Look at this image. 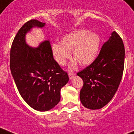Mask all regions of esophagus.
<instances>
[{
	"label": "esophagus",
	"mask_w": 134,
	"mask_h": 134,
	"mask_svg": "<svg viewBox=\"0 0 134 134\" xmlns=\"http://www.w3.org/2000/svg\"><path fill=\"white\" fill-rule=\"evenodd\" d=\"M74 76H75V74H74V73H69V79H71L73 78Z\"/></svg>",
	"instance_id": "esophagus-1"
}]
</instances>
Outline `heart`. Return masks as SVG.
I'll use <instances>...</instances> for the list:
<instances>
[{
    "label": "heart",
    "mask_w": 134,
    "mask_h": 134,
    "mask_svg": "<svg viewBox=\"0 0 134 134\" xmlns=\"http://www.w3.org/2000/svg\"><path fill=\"white\" fill-rule=\"evenodd\" d=\"M100 43V37L98 34L80 29L63 36L60 42L52 43L51 52L54 60L63 66L71 57L72 51V55L75 59L71 61L69 69L73 70L78 62L83 66L91 64L98 54Z\"/></svg>",
    "instance_id": "1"
}]
</instances>
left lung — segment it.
Wrapping results in <instances>:
<instances>
[{
  "instance_id": "1",
  "label": "left lung",
  "mask_w": 134,
  "mask_h": 134,
  "mask_svg": "<svg viewBox=\"0 0 134 134\" xmlns=\"http://www.w3.org/2000/svg\"><path fill=\"white\" fill-rule=\"evenodd\" d=\"M124 43L115 31L103 44L98 56L77 75L83 86L80 100L85 108L98 110L110 102L118 89L124 65Z\"/></svg>"
}]
</instances>
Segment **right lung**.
Segmentation results:
<instances>
[{"instance_id": "add662e5", "label": "right lung", "mask_w": 134, "mask_h": 134, "mask_svg": "<svg viewBox=\"0 0 134 134\" xmlns=\"http://www.w3.org/2000/svg\"><path fill=\"white\" fill-rule=\"evenodd\" d=\"M45 25L36 19L25 23L15 36L10 50V70L17 89L26 103L40 112L58 105L60 90L69 81L67 72L52 56L49 40L37 47L26 43V34Z\"/></svg>"}]
</instances>
